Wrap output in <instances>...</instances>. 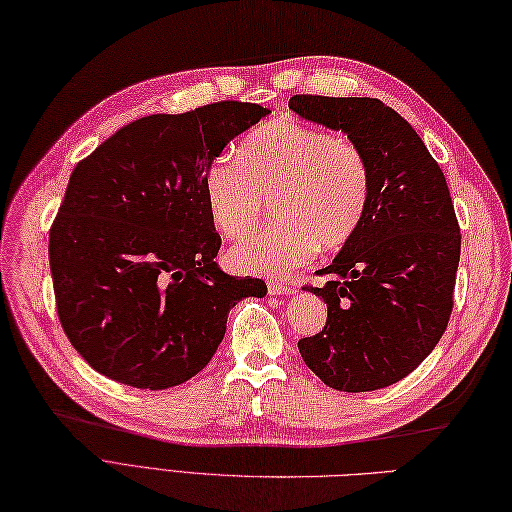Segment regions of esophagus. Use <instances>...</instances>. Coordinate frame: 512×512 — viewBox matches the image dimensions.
Listing matches in <instances>:
<instances>
[{"label": "esophagus", "mask_w": 512, "mask_h": 512, "mask_svg": "<svg viewBox=\"0 0 512 512\" xmlns=\"http://www.w3.org/2000/svg\"><path fill=\"white\" fill-rule=\"evenodd\" d=\"M267 289L271 295H291L295 291V286L291 282H278V280H269Z\"/></svg>", "instance_id": "esophagus-1"}]
</instances>
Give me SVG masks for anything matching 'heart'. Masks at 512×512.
I'll list each match as a JSON object with an SVG mask.
<instances>
[{
  "instance_id": "b5f03b06",
  "label": "heart",
  "mask_w": 512,
  "mask_h": 512,
  "mask_svg": "<svg viewBox=\"0 0 512 512\" xmlns=\"http://www.w3.org/2000/svg\"><path fill=\"white\" fill-rule=\"evenodd\" d=\"M371 165L345 134L278 117L254 128L236 147V162L215 158L204 176L210 221L226 239L258 228L265 202L278 226L230 252V265L256 276L282 278L321 252L350 243L367 215Z\"/></svg>"
}]
</instances>
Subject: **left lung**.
Masks as SVG:
<instances>
[{"label": "left lung", "instance_id": "obj_1", "mask_svg": "<svg viewBox=\"0 0 512 512\" xmlns=\"http://www.w3.org/2000/svg\"><path fill=\"white\" fill-rule=\"evenodd\" d=\"M299 117L343 130L365 149L373 191L363 226L304 289L323 297L321 332L299 339L330 389L365 393L421 365L454 308L460 228L441 167L413 126L376 97L293 95Z\"/></svg>", "mask_w": 512, "mask_h": 512}]
</instances>
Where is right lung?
<instances>
[{"mask_svg":"<svg viewBox=\"0 0 512 512\" xmlns=\"http://www.w3.org/2000/svg\"><path fill=\"white\" fill-rule=\"evenodd\" d=\"M269 110L223 99L123 126L73 169L49 228L56 310L76 352L102 376L162 391L215 356L230 308L263 297L215 258L204 199L210 162Z\"/></svg>","mask_w":512,"mask_h":512,"instance_id":"obj_1","label":"right lung"}]
</instances>
